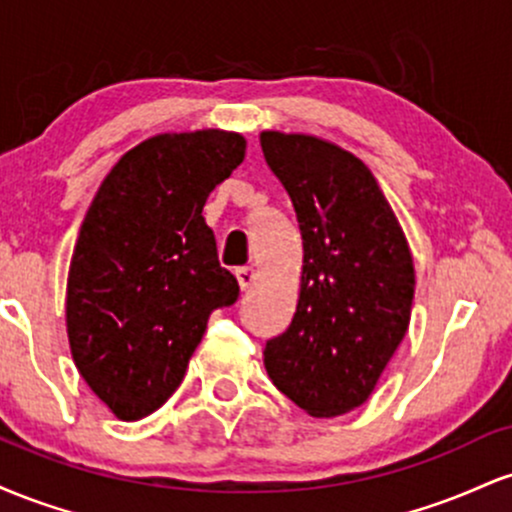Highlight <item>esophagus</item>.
Wrapping results in <instances>:
<instances>
[{
    "instance_id": "34e87169",
    "label": "esophagus",
    "mask_w": 512,
    "mask_h": 512,
    "mask_svg": "<svg viewBox=\"0 0 512 512\" xmlns=\"http://www.w3.org/2000/svg\"><path fill=\"white\" fill-rule=\"evenodd\" d=\"M236 276H238V286L245 291V289H250L252 281H255V269H252V267H238Z\"/></svg>"
}]
</instances>
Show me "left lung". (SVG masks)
<instances>
[{
	"mask_svg": "<svg viewBox=\"0 0 512 512\" xmlns=\"http://www.w3.org/2000/svg\"><path fill=\"white\" fill-rule=\"evenodd\" d=\"M264 161L284 185L303 240L291 325L264 344L272 383L310 416L366 402L414 301V262L368 166L305 134L262 132Z\"/></svg>",
	"mask_w": 512,
	"mask_h": 512,
	"instance_id": "1",
	"label": "left lung"
}]
</instances>
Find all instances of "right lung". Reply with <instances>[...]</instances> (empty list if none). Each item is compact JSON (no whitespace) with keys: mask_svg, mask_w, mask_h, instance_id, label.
I'll return each instance as SVG.
<instances>
[{"mask_svg":"<svg viewBox=\"0 0 512 512\" xmlns=\"http://www.w3.org/2000/svg\"><path fill=\"white\" fill-rule=\"evenodd\" d=\"M245 158L221 129L158 134L98 187L76 238L67 334L76 368L122 421L178 390L209 315L238 301L202 209Z\"/></svg>","mask_w":512,"mask_h":512,"instance_id":"right-lung-1","label":"right lung"}]
</instances>
